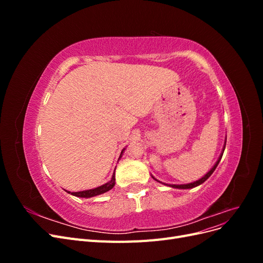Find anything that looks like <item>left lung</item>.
I'll return each mask as SVG.
<instances>
[{"label": "left lung", "mask_w": 263, "mask_h": 263, "mask_svg": "<svg viewBox=\"0 0 263 263\" xmlns=\"http://www.w3.org/2000/svg\"><path fill=\"white\" fill-rule=\"evenodd\" d=\"M225 146H226V141H225L224 148H222V151H221V154H220V156H219V158H218V160L216 161V163H215L213 168H212L208 173H206L203 178H201L200 180L194 181V182H192V183H187V184H181V185H178V184H165V185H169V186L174 187V189H183V190H184V189H192V187H195V186H197V185L202 184V183H204L206 180H208V179L212 176V173L215 171V169H216V166L218 165V163H219V161H220V159H221V157H222V154H224ZM153 178H154V177H153ZM154 179H155V178H154ZM155 180L158 181L157 179H155ZM158 182H160V181H158ZM163 184H164V183H163Z\"/></svg>", "instance_id": "1"}]
</instances>
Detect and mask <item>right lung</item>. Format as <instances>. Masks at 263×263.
Masks as SVG:
<instances>
[{
	"label": "right lung",
	"instance_id": "obj_1",
	"mask_svg": "<svg viewBox=\"0 0 263 263\" xmlns=\"http://www.w3.org/2000/svg\"><path fill=\"white\" fill-rule=\"evenodd\" d=\"M124 150H125V148L122 150L121 156L124 153ZM119 158H121V157H119ZM118 160H119V159H118ZM114 185H115V171L113 173V177H112V179H110V181H108L107 183H105V184H103L101 186H98V187H95V189H91V190L80 191V192H69V191H66V192H68L71 195H74L77 197H86V198H89V197L97 196V195H100V194H103V193L107 192V191H109L110 189H113Z\"/></svg>",
	"mask_w": 263,
	"mask_h": 263
}]
</instances>
